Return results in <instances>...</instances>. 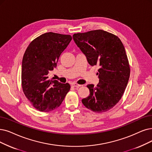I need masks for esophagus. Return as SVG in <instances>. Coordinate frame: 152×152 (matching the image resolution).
Wrapping results in <instances>:
<instances>
[{
	"label": "esophagus",
	"instance_id": "34e87169",
	"mask_svg": "<svg viewBox=\"0 0 152 152\" xmlns=\"http://www.w3.org/2000/svg\"><path fill=\"white\" fill-rule=\"evenodd\" d=\"M72 86L73 87H76V88H78V87H81V85L77 84V83H72Z\"/></svg>",
	"mask_w": 152,
	"mask_h": 152
}]
</instances>
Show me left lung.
Here are the masks:
<instances>
[{
	"label": "left lung",
	"instance_id": "8db88e82",
	"mask_svg": "<svg viewBox=\"0 0 152 152\" xmlns=\"http://www.w3.org/2000/svg\"><path fill=\"white\" fill-rule=\"evenodd\" d=\"M77 45L92 66L99 65V83L87 85L90 95L82 100L86 108L95 113L112 109L122 98L128 83L130 68L122 41L103 30L73 35Z\"/></svg>",
	"mask_w": 152,
	"mask_h": 152
}]
</instances>
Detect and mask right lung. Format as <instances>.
Returning <instances> with one entry per match:
<instances>
[{"instance_id":"obj_1","label":"right lung","mask_w":152,"mask_h":152,"mask_svg":"<svg viewBox=\"0 0 152 152\" xmlns=\"http://www.w3.org/2000/svg\"><path fill=\"white\" fill-rule=\"evenodd\" d=\"M72 38L53 32L33 40L24 53L22 64V87L33 107L48 112L57 108L70 89L69 83L48 79L47 75L57 66L61 53Z\"/></svg>"}]
</instances>
